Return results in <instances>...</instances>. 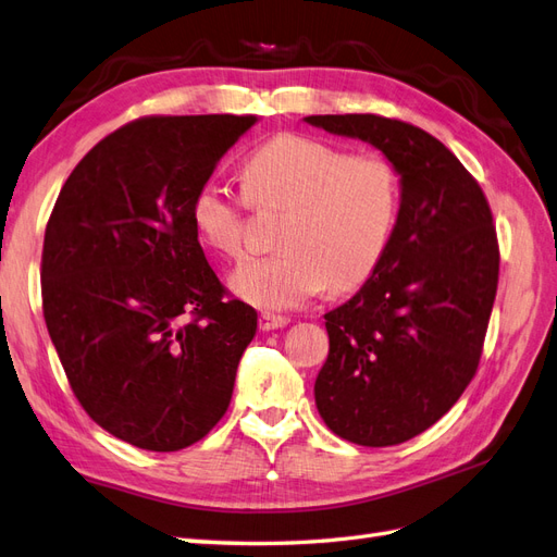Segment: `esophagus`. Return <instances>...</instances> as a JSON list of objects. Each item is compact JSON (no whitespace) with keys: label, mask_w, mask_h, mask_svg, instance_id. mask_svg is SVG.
Segmentation results:
<instances>
[{"label":"esophagus","mask_w":557,"mask_h":557,"mask_svg":"<svg viewBox=\"0 0 557 557\" xmlns=\"http://www.w3.org/2000/svg\"><path fill=\"white\" fill-rule=\"evenodd\" d=\"M288 323H290V319H285V315H274V313H262L260 315V327L264 330V333H269V330L285 327Z\"/></svg>","instance_id":"obj_1"}]
</instances>
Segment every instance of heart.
<instances>
[{
  "mask_svg": "<svg viewBox=\"0 0 557 557\" xmlns=\"http://www.w3.org/2000/svg\"><path fill=\"white\" fill-rule=\"evenodd\" d=\"M245 194L206 180L191 197V224L222 255L244 252L246 208H288L281 224L283 252L238 264L230 285L246 302L285 311L323 293L363 283L394 234L400 183L394 163L307 135L281 133L246 159Z\"/></svg>",
  "mask_w": 557,
  "mask_h": 557,
  "instance_id": "obj_1",
  "label": "heart"
}]
</instances>
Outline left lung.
Returning <instances> with one entry per match:
<instances>
[{"instance_id":"8db88e82","label":"left lung","mask_w":557,"mask_h":557,"mask_svg":"<svg viewBox=\"0 0 557 557\" xmlns=\"http://www.w3.org/2000/svg\"><path fill=\"white\" fill-rule=\"evenodd\" d=\"M305 122L372 145L398 173L394 234L360 290L325 313L330 351L313 384L339 438L398 445L438 422L473 380L497 295V232L483 189L426 131L377 114Z\"/></svg>"}]
</instances>
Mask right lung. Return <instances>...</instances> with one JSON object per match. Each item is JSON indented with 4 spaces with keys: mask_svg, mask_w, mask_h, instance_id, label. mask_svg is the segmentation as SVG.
Segmentation results:
<instances>
[{
    "mask_svg": "<svg viewBox=\"0 0 557 557\" xmlns=\"http://www.w3.org/2000/svg\"><path fill=\"white\" fill-rule=\"evenodd\" d=\"M255 114L145 116L88 152L44 234V319L74 396L140 449L175 453L227 412L258 311L224 299L194 191Z\"/></svg>",
    "mask_w": 557,
    "mask_h": 557,
    "instance_id": "right-lung-1",
    "label": "right lung"
}]
</instances>
